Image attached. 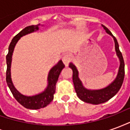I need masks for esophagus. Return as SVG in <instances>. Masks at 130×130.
<instances>
[{
    "mask_svg": "<svg viewBox=\"0 0 130 130\" xmlns=\"http://www.w3.org/2000/svg\"><path fill=\"white\" fill-rule=\"evenodd\" d=\"M62 62L65 64V66H68V64H69V62H70L71 60L70 55H69V54H65V55H64V56H62Z\"/></svg>",
    "mask_w": 130,
    "mask_h": 130,
    "instance_id": "obj_1",
    "label": "esophagus"
}]
</instances>
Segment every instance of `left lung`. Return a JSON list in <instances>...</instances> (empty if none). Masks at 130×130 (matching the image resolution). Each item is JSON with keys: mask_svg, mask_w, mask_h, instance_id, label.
Wrapping results in <instances>:
<instances>
[{"mask_svg": "<svg viewBox=\"0 0 130 130\" xmlns=\"http://www.w3.org/2000/svg\"><path fill=\"white\" fill-rule=\"evenodd\" d=\"M102 26L103 27L104 29L105 30V31L108 34L110 35L113 38L116 55L120 60V66H119L118 74L116 79L113 80V82H112L106 87L102 88V89H99V90L88 89L84 86L82 82L79 79V72L77 70L76 66L74 65L72 62H70L69 65V67L72 70V72H73L72 79H73L74 89H75L77 96L79 97L80 100H82L85 102L93 104H99L106 102V101H108L113 96L116 95V93L119 91L120 88H121L123 80H124V76H125V62H124L122 54L119 49V45H118L117 40L106 26H104V25H102Z\"/></svg>", "mask_w": 130, "mask_h": 130, "instance_id": "left-lung-1", "label": "left lung"}]
</instances>
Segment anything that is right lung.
<instances>
[{
    "label": "right lung",
    "mask_w": 130,
    "mask_h": 130,
    "mask_svg": "<svg viewBox=\"0 0 130 130\" xmlns=\"http://www.w3.org/2000/svg\"><path fill=\"white\" fill-rule=\"evenodd\" d=\"M40 24L34 26H29L26 27L24 29L19 32L18 34L13 37L12 42L10 43L8 48V54L6 56L7 62V72H6V82L10 88V91L12 93L14 98H15L19 103L21 104L25 108L30 109H39L44 108L50 104L54 99V95L56 91V84L61 71L65 68V65L60 60L56 65H55L51 68L48 74L47 77V86L44 90L42 93L35 95L32 96H26L22 95L16 89L13 84L12 78H11V64L12 60L13 51L17 43L20 40L21 37L27 34H29L39 30Z\"/></svg>",
    "instance_id": "right-lung-1"
}]
</instances>
